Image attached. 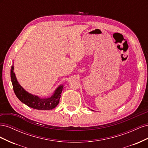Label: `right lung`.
I'll use <instances>...</instances> for the list:
<instances>
[{"label":"right lung","instance_id":"right-lung-1","mask_svg":"<svg viewBox=\"0 0 148 148\" xmlns=\"http://www.w3.org/2000/svg\"><path fill=\"white\" fill-rule=\"evenodd\" d=\"M10 77L13 85V91L16 96L21 102L37 110H52L59 104V100L61 96V93L64 88V85H60L58 86L52 94L51 96L48 97H40L36 95L26 91L17 81L15 74L14 73V66L11 67Z\"/></svg>","mask_w":148,"mask_h":148}]
</instances>
